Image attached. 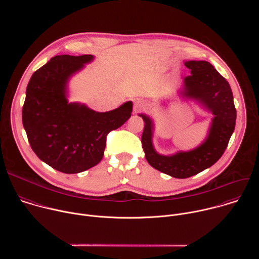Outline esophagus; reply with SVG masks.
Segmentation results:
<instances>
[{
  "mask_svg": "<svg viewBox=\"0 0 259 259\" xmlns=\"http://www.w3.org/2000/svg\"><path fill=\"white\" fill-rule=\"evenodd\" d=\"M144 108V104L142 101H135L134 102V105H133V113L134 114H138L139 112H141V110Z\"/></svg>",
  "mask_w": 259,
  "mask_h": 259,
  "instance_id": "34e87169",
  "label": "esophagus"
}]
</instances>
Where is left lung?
<instances>
[{"instance_id": "1", "label": "left lung", "mask_w": 259, "mask_h": 259, "mask_svg": "<svg viewBox=\"0 0 259 259\" xmlns=\"http://www.w3.org/2000/svg\"><path fill=\"white\" fill-rule=\"evenodd\" d=\"M191 76L183 78V96L194 99L214 116L204 142L189 152L163 156L153 145L154 123L146 115L141 144L145 159L155 169L175 178H188L215 164L224 155L235 130L237 112L229 82L208 61L184 62Z\"/></svg>"}]
</instances>
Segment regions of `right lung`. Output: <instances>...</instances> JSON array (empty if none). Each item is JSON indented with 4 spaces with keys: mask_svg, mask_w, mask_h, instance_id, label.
<instances>
[{
    "mask_svg": "<svg viewBox=\"0 0 259 259\" xmlns=\"http://www.w3.org/2000/svg\"><path fill=\"white\" fill-rule=\"evenodd\" d=\"M93 55H57L35 70L27 84L22 123L28 142L40 160L67 174L97 165L107 134L132 113V102L98 113L85 104L68 102L69 78L93 60Z\"/></svg>",
    "mask_w": 259,
    "mask_h": 259,
    "instance_id": "add662e5",
    "label": "right lung"
}]
</instances>
